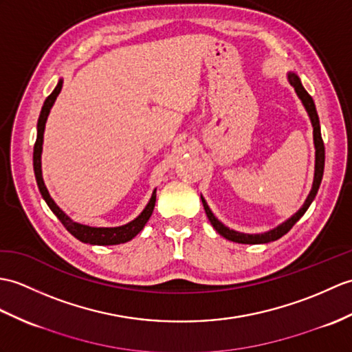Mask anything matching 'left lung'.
I'll return each instance as SVG.
<instances>
[{"mask_svg": "<svg viewBox=\"0 0 352 352\" xmlns=\"http://www.w3.org/2000/svg\"><path fill=\"white\" fill-rule=\"evenodd\" d=\"M289 79V84L296 88V91L298 94V97L303 102L306 111L309 112V117L310 121H312V126H314V141H315V148H316V160H315V178H314V186H312V190H310L307 199L305 202V206L301 207L296 214H294L291 219H288L287 222L282 223L280 226H277L276 230L273 231H268L264 234H256V235H250V234H241V232H235L230 228H226L223 223H220L219 220L214 217V214L211 213V210L208 208L207 202L204 201V198L201 196L202 199V206L204 210H206L207 217L213 225L214 230L225 236L226 240H231L235 243H241V244H259V243H270V241H274V240H279L282 235L287 234L291 228L296 225L300 217L306 213V210L309 208L310 204L315 199V196L318 193V189H320V184H321V179H322V174H324V162H325V148H324V141H322V136H321V127H320V118H318V113H316V108H315V103L314 99L310 97V94L306 91L305 87L301 85L300 79L297 75H294V73H289L288 75Z\"/></svg>", "mask_w": 352, "mask_h": 352, "instance_id": "1", "label": "left lung"}]
</instances>
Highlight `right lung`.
<instances>
[{"label": "right lung", "instance_id": "1", "mask_svg": "<svg viewBox=\"0 0 352 352\" xmlns=\"http://www.w3.org/2000/svg\"><path fill=\"white\" fill-rule=\"evenodd\" d=\"M63 87V80H60L58 85L55 87L54 91L47 96V99L43 103L42 112H40V117L37 121V139L34 144V153H32V165H34V175H36V182L38 186V190L42 193L43 199L46 201L47 207L52 210V213L60 219V222L64 225L65 230H67L75 239L82 243H89V244H99V246H109V244H120V243H126L133 239L136 234L142 231V228L145 223L148 222L150 216L153 214L154 210V204H156V190L153 192L151 199L148 202V206L145 207V210L139 214L135 220L117 228H93V226H87V225H80L73 222V220L65 216L60 207L56 206L54 199L49 195L46 186L43 183V177H42V162H40V157H42V144H43V132H45V124L49 116V111H51L52 104L56 99V96L60 94Z\"/></svg>", "mask_w": 352, "mask_h": 352}]
</instances>
